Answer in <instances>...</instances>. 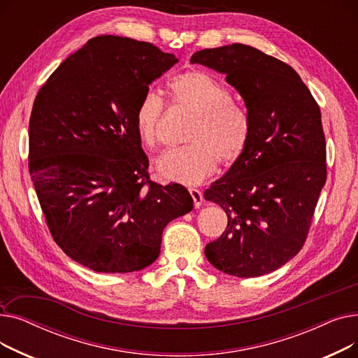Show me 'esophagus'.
I'll return each mask as SVG.
<instances>
[{
  "label": "esophagus",
  "mask_w": 358,
  "mask_h": 358,
  "mask_svg": "<svg viewBox=\"0 0 358 358\" xmlns=\"http://www.w3.org/2000/svg\"><path fill=\"white\" fill-rule=\"evenodd\" d=\"M189 193L192 194V199H193V201H194L196 208H200L201 203H203V194H201V192L197 190V189H189Z\"/></svg>",
  "instance_id": "1"
}]
</instances>
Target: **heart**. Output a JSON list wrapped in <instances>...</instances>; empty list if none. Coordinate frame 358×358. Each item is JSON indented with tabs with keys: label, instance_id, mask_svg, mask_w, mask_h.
I'll return each mask as SVG.
<instances>
[{
	"label": "heart",
	"instance_id": "heart-1",
	"mask_svg": "<svg viewBox=\"0 0 358 358\" xmlns=\"http://www.w3.org/2000/svg\"><path fill=\"white\" fill-rule=\"evenodd\" d=\"M176 106L196 116L187 146L169 150L157 164L164 180L196 185L210 177L217 166L235 164L247 146L248 129L241 113L231 106V97L215 78L200 71L177 75L168 83ZM165 103L154 90H146L135 110L138 136L149 149L161 143Z\"/></svg>",
	"mask_w": 358,
	"mask_h": 358
}]
</instances>
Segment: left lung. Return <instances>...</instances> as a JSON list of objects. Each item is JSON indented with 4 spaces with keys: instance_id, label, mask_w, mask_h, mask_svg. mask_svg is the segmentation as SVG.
I'll list each match as a JSON object with an SVG mask.
<instances>
[{
    "instance_id": "left-lung-1",
    "label": "left lung",
    "mask_w": 358,
    "mask_h": 358,
    "mask_svg": "<svg viewBox=\"0 0 358 358\" xmlns=\"http://www.w3.org/2000/svg\"><path fill=\"white\" fill-rule=\"evenodd\" d=\"M190 62L227 75L247 106L243 154L204 192L228 215L204 254L235 277L271 273L305 245L327 180L321 108L290 65L252 46L203 49Z\"/></svg>"
}]
</instances>
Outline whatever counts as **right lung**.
Segmentation results:
<instances>
[{"mask_svg": "<svg viewBox=\"0 0 358 358\" xmlns=\"http://www.w3.org/2000/svg\"><path fill=\"white\" fill-rule=\"evenodd\" d=\"M149 42L88 41L37 92L29 171L59 248L97 273H131L158 258L162 231L192 212L181 184L149 178L135 127L148 85L177 64Z\"/></svg>", "mask_w": 358, "mask_h": 358, "instance_id": "1", "label": "right lung"}]
</instances>
